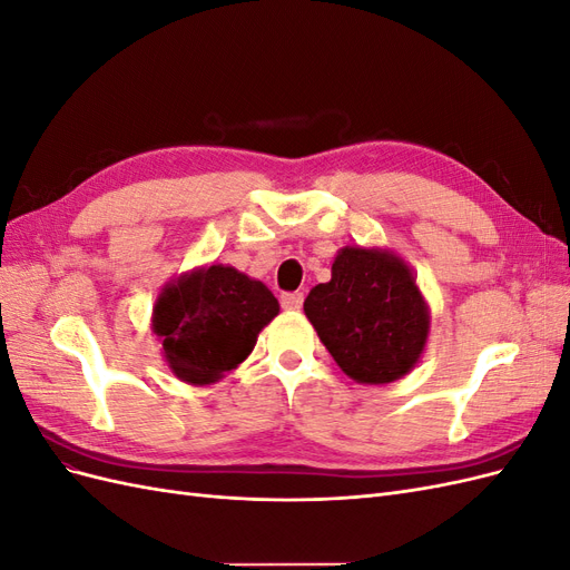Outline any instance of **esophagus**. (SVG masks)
<instances>
[{
	"label": "esophagus",
	"instance_id": "1",
	"mask_svg": "<svg viewBox=\"0 0 570 570\" xmlns=\"http://www.w3.org/2000/svg\"><path fill=\"white\" fill-rule=\"evenodd\" d=\"M302 302H304L302 292H287V295L281 297L283 308H302Z\"/></svg>",
	"mask_w": 570,
	"mask_h": 570
}]
</instances>
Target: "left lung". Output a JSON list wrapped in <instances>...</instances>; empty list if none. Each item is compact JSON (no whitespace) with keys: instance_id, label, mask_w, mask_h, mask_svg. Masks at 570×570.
<instances>
[{"instance_id":"8db88e82","label":"left lung","mask_w":570,"mask_h":570,"mask_svg":"<svg viewBox=\"0 0 570 570\" xmlns=\"http://www.w3.org/2000/svg\"><path fill=\"white\" fill-rule=\"evenodd\" d=\"M304 314L352 381H400L423 354L430 314L411 268L387 249L342 247L333 278L316 285Z\"/></svg>"}]
</instances>
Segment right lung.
Listing matches in <instances>:
<instances>
[{"label": "right lung", "mask_w": 570, "mask_h": 570, "mask_svg": "<svg viewBox=\"0 0 570 570\" xmlns=\"http://www.w3.org/2000/svg\"><path fill=\"white\" fill-rule=\"evenodd\" d=\"M278 312L262 281L216 264L168 283L154 304L151 327L168 368L189 385H209L243 364Z\"/></svg>", "instance_id": "obj_1"}]
</instances>
